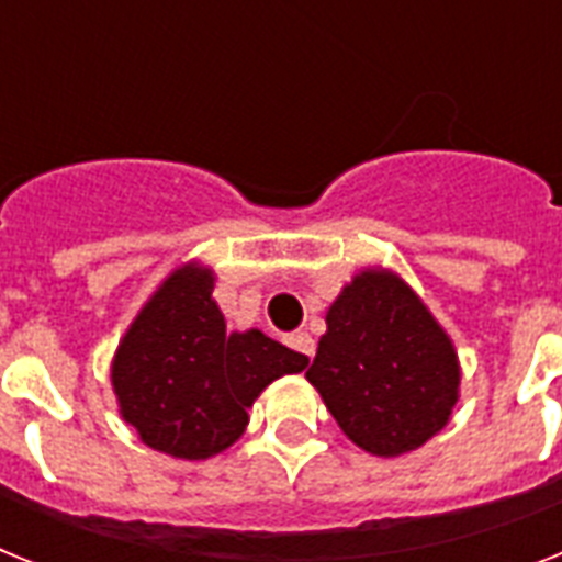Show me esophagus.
<instances>
[{"mask_svg":"<svg viewBox=\"0 0 562 562\" xmlns=\"http://www.w3.org/2000/svg\"><path fill=\"white\" fill-rule=\"evenodd\" d=\"M286 345H290L292 350H299L301 356H307V359H313L315 356V341L310 333H292V336L286 338Z\"/></svg>","mask_w":562,"mask_h":562,"instance_id":"obj_1","label":"esophagus"}]
</instances>
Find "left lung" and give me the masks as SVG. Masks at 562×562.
I'll list each match as a JSON object with an SVG mask.
<instances>
[{
    "mask_svg": "<svg viewBox=\"0 0 562 562\" xmlns=\"http://www.w3.org/2000/svg\"><path fill=\"white\" fill-rule=\"evenodd\" d=\"M307 379L338 428L375 457L428 442L459 396L451 338L405 281L379 270L336 299Z\"/></svg>",
    "mask_w": 562,
    "mask_h": 562,
    "instance_id": "left-lung-1",
    "label": "left lung"
}]
</instances>
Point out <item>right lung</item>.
Returning <instances> with one entry per match:
<instances>
[{
    "mask_svg": "<svg viewBox=\"0 0 562 562\" xmlns=\"http://www.w3.org/2000/svg\"><path fill=\"white\" fill-rule=\"evenodd\" d=\"M212 290L203 267L175 272L134 318L111 368L123 419L148 448L178 459L229 448L258 393L307 368V356L261 330L226 333Z\"/></svg>",
    "mask_w": 562,
    "mask_h": 562,
    "instance_id": "1",
    "label": "right lung"
}]
</instances>
